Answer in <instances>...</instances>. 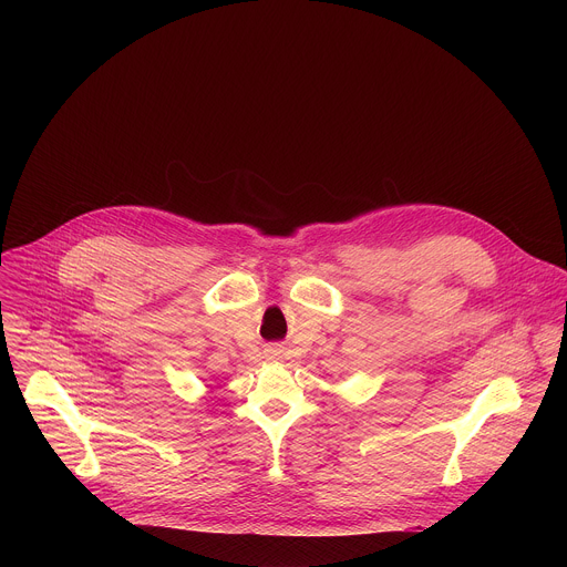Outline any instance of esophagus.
<instances>
[{"label":"esophagus","instance_id":"1","mask_svg":"<svg viewBox=\"0 0 567 567\" xmlns=\"http://www.w3.org/2000/svg\"><path fill=\"white\" fill-rule=\"evenodd\" d=\"M267 357H269V359H278V357H280V350H278V348H269V350H267Z\"/></svg>","mask_w":567,"mask_h":567}]
</instances>
